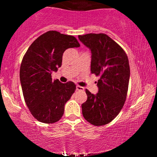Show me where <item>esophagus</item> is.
<instances>
[{"mask_svg": "<svg viewBox=\"0 0 157 157\" xmlns=\"http://www.w3.org/2000/svg\"><path fill=\"white\" fill-rule=\"evenodd\" d=\"M76 89L77 91H84V89H85L83 87H82V86H78V85L76 86Z\"/></svg>", "mask_w": 157, "mask_h": 157, "instance_id": "34e87169", "label": "esophagus"}]
</instances>
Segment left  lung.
I'll use <instances>...</instances> for the list:
<instances>
[{"instance_id": "obj_1", "label": "left lung", "mask_w": 157, "mask_h": 157, "mask_svg": "<svg viewBox=\"0 0 157 157\" xmlns=\"http://www.w3.org/2000/svg\"><path fill=\"white\" fill-rule=\"evenodd\" d=\"M78 38L91 52V71L100 76L96 95L86 89L82 104L84 118L95 126L111 122L120 112L127 97L130 66L123 48L105 34L90 33Z\"/></svg>"}]
</instances>
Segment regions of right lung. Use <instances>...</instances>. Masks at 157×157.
<instances>
[{"label": "right lung", "mask_w": 157, "mask_h": 157, "mask_svg": "<svg viewBox=\"0 0 157 157\" xmlns=\"http://www.w3.org/2000/svg\"><path fill=\"white\" fill-rule=\"evenodd\" d=\"M80 46L74 36L48 31L37 37L23 56L20 68L23 97L38 121L54 123L63 115L65 104L76 90V85L71 81H53L52 73L61 66L67 48Z\"/></svg>", "instance_id": "right-lung-1"}]
</instances>
